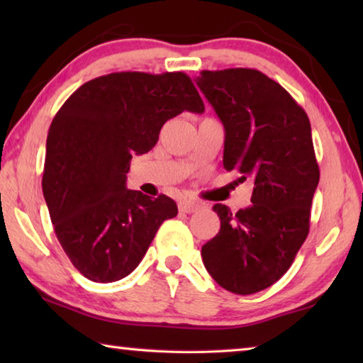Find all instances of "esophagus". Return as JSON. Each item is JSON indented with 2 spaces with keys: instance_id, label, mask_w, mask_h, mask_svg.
<instances>
[{
  "instance_id": "obj_1",
  "label": "esophagus",
  "mask_w": 363,
  "mask_h": 363,
  "mask_svg": "<svg viewBox=\"0 0 363 363\" xmlns=\"http://www.w3.org/2000/svg\"><path fill=\"white\" fill-rule=\"evenodd\" d=\"M199 210H200V203H199V201L182 200L181 203H179V211H182V213L190 214V213H195V211H199Z\"/></svg>"
}]
</instances>
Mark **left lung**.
Listing matches in <instances>:
<instances>
[{
  "label": "left lung",
  "mask_w": 363,
  "mask_h": 363,
  "mask_svg": "<svg viewBox=\"0 0 363 363\" xmlns=\"http://www.w3.org/2000/svg\"><path fill=\"white\" fill-rule=\"evenodd\" d=\"M196 86L224 126L227 171L255 182L251 206L232 213L216 203L218 235L201 247L216 284L235 294L274 285L309 233L320 177L311 123L281 86L255 69L203 70Z\"/></svg>",
  "instance_id": "1"
}]
</instances>
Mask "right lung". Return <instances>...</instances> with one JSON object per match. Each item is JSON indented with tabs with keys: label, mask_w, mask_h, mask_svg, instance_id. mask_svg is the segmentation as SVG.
Segmentation results:
<instances>
[{
	"label": "right lung",
	"mask_w": 363,
	"mask_h": 363,
	"mask_svg": "<svg viewBox=\"0 0 363 363\" xmlns=\"http://www.w3.org/2000/svg\"><path fill=\"white\" fill-rule=\"evenodd\" d=\"M184 110L203 113L186 73L118 72L91 79L54 116L43 173L54 232L86 279L110 284L143 261L173 199L126 187L133 155L157 144L162 126Z\"/></svg>",
	"instance_id": "1"
}]
</instances>
